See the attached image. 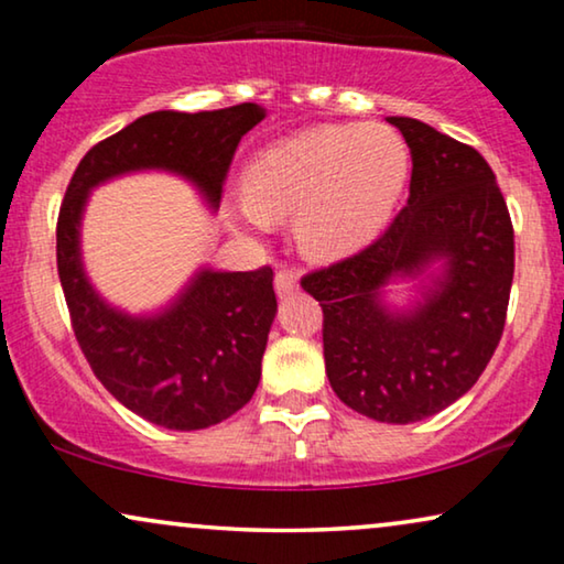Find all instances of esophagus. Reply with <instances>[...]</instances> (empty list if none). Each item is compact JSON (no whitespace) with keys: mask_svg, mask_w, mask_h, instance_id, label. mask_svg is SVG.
I'll return each mask as SVG.
<instances>
[{"mask_svg":"<svg viewBox=\"0 0 564 564\" xmlns=\"http://www.w3.org/2000/svg\"><path fill=\"white\" fill-rule=\"evenodd\" d=\"M274 284H276V292H280V295H288V292L297 288V272L292 267H280L276 269Z\"/></svg>","mask_w":564,"mask_h":564,"instance_id":"obj_1","label":"esophagus"}]
</instances>
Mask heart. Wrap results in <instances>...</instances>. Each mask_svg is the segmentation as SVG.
Returning a JSON list of instances; mask_svg holds the SVG:
<instances>
[{
  "mask_svg": "<svg viewBox=\"0 0 564 564\" xmlns=\"http://www.w3.org/2000/svg\"><path fill=\"white\" fill-rule=\"evenodd\" d=\"M408 182V149L382 126H318L259 151L243 169L249 203L238 218L264 226L295 213L307 253L341 257L367 243L395 210Z\"/></svg>",
  "mask_w": 564,
  "mask_h": 564,
  "instance_id": "obj_1",
  "label": "heart"
}]
</instances>
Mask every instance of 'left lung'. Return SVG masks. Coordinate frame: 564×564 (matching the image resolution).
<instances>
[{"label":"left lung","mask_w":564,"mask_h":564,"mask_svg":"<svg viewBox=\"0 0 564 564\" xmlns=\"http://www.w3.org/2000/svg\"><path fill=\"white\" fill-rule=\"evenodd\" d=\"M413 156L411 197L365 249L303 274L323 307L330 388L382 423L429 419L477 382L498 349L513 282V223L496 174L473 145L413 118H390ZM447 259V276L411 316L379 290Z\"/></svg>","instance_id":"1"}]
</instances>
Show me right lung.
Listing matches in <instances>:
<instances>
[{
  "label": "right lung",
  "instance_id": "right-lung-1",
  "mask_svg": "<svg viewBox=\"0 0 564 564\" xmlns=\"http://www.w3.org/2000/svg\"><path fill=\"white\" fill-rule=\"evenodd\" d=\"M261 120L253 102L143 115L84 153L61 203L56 264L76 341L97 380L156 426L207 429L249 403L276 313L274 272H199L166 313L130 318L107 307L82 272V207L95 184L133 169L187 176L218 205L238 143Z\"/></svg>",
  "mask_w": 564,
  "mask_h": 564
}]
</instances>
